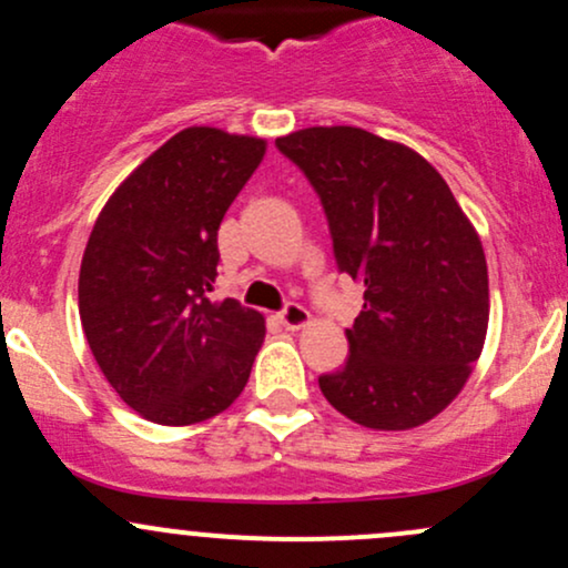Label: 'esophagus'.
I'll use <instances>...</instances> for the list:
<instances>
[{
  "mask_svg": "<svg viewBox=\"0 0 568 568\" xmlns=\"http://www.w3.org/2000/svg\"><path fill=\"white\" fill-rule=\"evenodd\" d=\"M280 321H283L285 329H302L305 324H311V313H307V307L288 302V305L280 311Z\"/></svg>",
  "mask_w": 568,
  "mask_h": 568,
  "instance_id": "esophagus-1",
  "label": "esophagus"
}]
</instances>
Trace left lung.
I'll use <instances>...</instances> for the list:
<instances>
[{
	"label": "left lung",
	"instance_id": "obj_1",
	"mask_svg": "<svg viewBox=\"0 0 568 568\" xmlns=\"http://www.w3.org/2000/svg\"><path fill=\"white\" fill-rule=\"evenodd\" d=\"M316 189L341 272L365 285L348 359L318 376L348 420L404 432L459 395L489 324L480 239L445 178L412 148L354 125L280 136Z\"/></svg>",
	"mask_w": 568,
	"mask_h": 568
}]
</instances>
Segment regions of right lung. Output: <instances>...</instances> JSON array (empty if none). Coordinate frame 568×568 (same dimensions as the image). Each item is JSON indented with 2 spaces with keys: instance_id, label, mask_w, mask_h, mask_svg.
<instances>
[{
  "instance_id": "1",
  "label": "right lung",
  "mask_w": 568,
  "mask_h": 568,
  "mask_svg": "<svg viewBox=\"0 0 568 568\" xmlns=\"http://www.w3.org/2000/svg\"><path fill=\"white\" fill-rule=\"evenodd\" d=\"M263 153L257 136L183 129L114 189L95 220L79 316L106 382L145 420H209L247 385L263 316L209 294L220 222Z\"/></svg>"
}]
</instances>
